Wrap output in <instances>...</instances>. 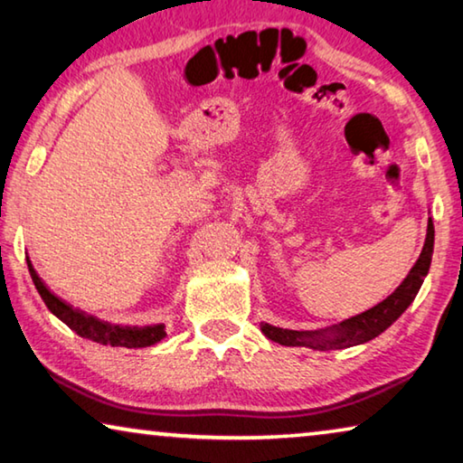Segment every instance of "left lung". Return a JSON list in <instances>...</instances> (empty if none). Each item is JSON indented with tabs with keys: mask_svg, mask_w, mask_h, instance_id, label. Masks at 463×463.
<instances>
[{
	"mask_svg": "<svg viewBox=\"0 0 463 463\" xmlns=\"http://www.w3.org/2000/svg\"><path fill=\"white\" fill-rule=\"evenodd\" d=\"M433 245L435 226L433 221L429 218L425 245H422L419 260L412 265L409 276L402 279V284L398 286L386 300L375 304L373 308L362 312V315L345 318L339 325L320 328V331H292V328H281L263 323L261 333L271 341L286 345V347H308L315 351L355 347V345H364L375 339V336L382 335L390 325H394L396 320L402 317V312L411 307L414 296L419 294L422 281H425L430 268Z\"/></svg>",
	"mask_w": 463,
	"mask_h": 463,
	"instance_id": "8db88e82",
	"label": "left lung"
}]
</instances>
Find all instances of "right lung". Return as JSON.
I'll return each mask as SVG.
<instances>
[{
  "instance_id": "obj_1",
  "label": "right lung",
  "mask_w": 463,
  "mask_h": 463,
  "mask_svg": "<svg viewBox=\"0 0 463 463\" xmlns=\"http://www.w3.org/2000/svg\"><path fill=\"white\" fill-rule=\"evenodd\" d=\"M28 269L33 276L34 286L38 294L46 304L54 317L62 320L71 331H75L83 339H90L99 345H109V347H127V349H138V347H151V345L159 343L165 336V325H151V326H120L109 325L106 320H99L91 315H85L83 310L73 308L71 304L62 300L57 294H52L49 286L38 278L33 263L28 260Z\"/></svg>"
}]
</instances>
